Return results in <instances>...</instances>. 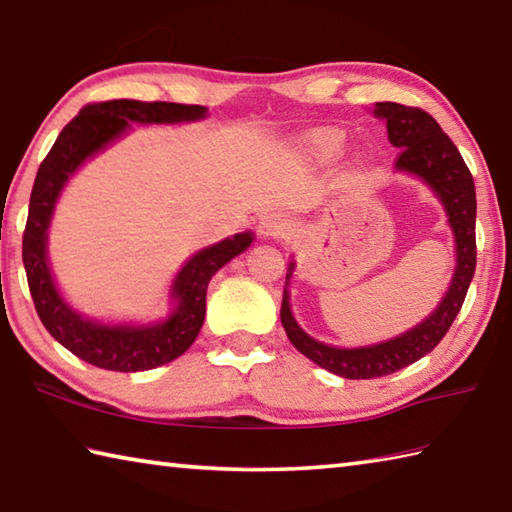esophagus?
Segmentation results:
<instances>
[{"label": "esophagus", "mask_w": 512, "mask_h": 512, "mask_svg": "<svg viewBox=\"0 0 512 512\" xmlns=\"http://www.w3.org/2000/svg\"><path fill=\"white\" fill-rule=\"evenodd\" d=\"M291 230H293V224H291V219L284 215V212H268V215L259 221V226H257L259 237H264V239L286 237Z\"/></svg>", "instance_id": "34e87169"}]
</instances>
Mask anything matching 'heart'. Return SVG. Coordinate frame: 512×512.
I'll return each mask as SVG.
<instances>
[{"label": "heart", "mask_w": 512, "mask_h": 512, "mask_svg": "<svg viewBox=\"0 0 512 512\" xmlns=\"http://www.w3.org/2000/svg\"><path fill=\"white\" fill-rule=\"evenodd\" d=\"M345 132L338 127H318L302 138L304 152L318 161H331L345 150Z\"/></svg>", "instance_id": "b5f03b06"}]
</instances>
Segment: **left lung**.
I'll list each match as a JSON object with an SVG mask.
<instances>
[{
  "mask_svg": "<svg viewBox=\"0 0 512 512\" xmlns=\"http://www.w3.org/2000/svg\"><path fill=\"white\" fill-rule=\"evenodd\" d=\"M374 114L387 120L389 143L401 150L396 172L421 181L443 206L454 239V271L441 302L414 327L394 338L371 342V345L333 347L315 340L297 324L291 309V288H288L293 282L295 262L288 264L280 311L288 340L318 367L351 380L394 374V371L427 356L443 340L461 311L477 266L475 181H472V174L463 163L457 145L450 141L448 134H443L441 125L423 109L405 107L398 102H376Z\"/></svg>",
  "mask_w": 512,
  "mask_h": 512,
  "instance_id": "8db88e82",
  "label": "left lung"
}]
</instances>
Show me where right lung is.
I'll return each mask as SVG.
<instances>
[{
	"mask_svg": "<svg viewBox=\"0 0 512 512\" xmlns=\"http://www.w3.org/2000/svg\"><path fill=\"white\" fill-rule=\"evenodd\" d=\"M208 107L176 102L109 100L87 105L62 129L37 170L22 239L26 280L46 331L89 365L109 371H147L167 365L197 340L206 318V291L221 266L246 253L255 235L237 232L185 259L170 284V311L150 322H102L73 309L55 282L49 262V230L64 188L82 165L105 152L136 125H188Z\"/></svg>",
	"mask_w": 512,
	"mask_h": 512,
	"instance_id": "1",
	"label": "right lung"
}]
</instances>
